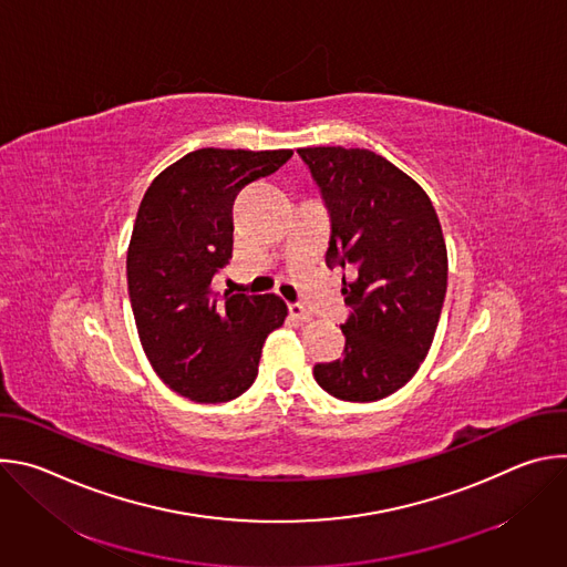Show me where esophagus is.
Returning a JSON list of instances; mask_svg holds the SVG:
<instances>
[{
	"mask_svg": "<svg viewBox=\"0 0 567 567\" xmlns=\"http://www.w3.org/2000/svg\"><path fill=\"white\" fill-rule=\"evenodd\" d=\"M289 313H291V318L302 320V322L311 320V311H309V309H305V307H302V305H298V302H291V305H289Z\"/></svg>",
	"mask_w": 567,
	"mask_h": 567,
	"instance_id": "1",
	"label": "esophagus"
}]
</instances>
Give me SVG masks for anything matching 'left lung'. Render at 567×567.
Segmentation results:
<instances>
[{"label": "left lung", "instance_id": "1", "mask_svg": "<svg viewBox=\"0 0 567 567\" xmlns=\"http://www.w3.org/2000/svg\"><path fill=\"white\" fill-rule=\"evenodd\" d=\"M332 217L328 267L343 276L352 313L346 354L313 365L318 385L343 401H377L406 385L426 359L440 322L449 258L424 188L363 147H300Z\"/></svg>", "mask_w": 567, "mask_h": 567}]
</instances>
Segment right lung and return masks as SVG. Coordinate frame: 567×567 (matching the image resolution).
I'll return each mask as SVG.
<instances>
[{
  "instance_id": "right-lung-1",
  "label": "right lung",
  "mask_w": 567,
  "mask_h": 567,
  "mask_svg": "<svg viewBox=\"0 0 567 567\" xmlns=\"http://www.w3.org/2000/svg\"><path fill=\"white\" fill-rule=\"evenodd\" d=\"M291 150L188 152L145 190L127 249V291L143 352L168 388L197 403L247 392L267 337L287 318L276 293H213L233 256V202Z\"/></svg>"
}]
</instances>
